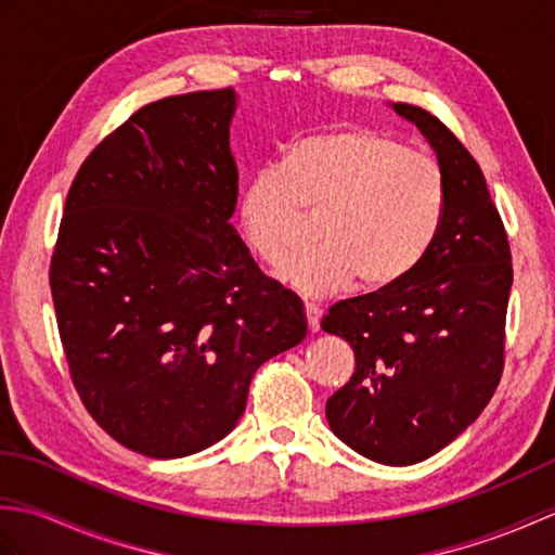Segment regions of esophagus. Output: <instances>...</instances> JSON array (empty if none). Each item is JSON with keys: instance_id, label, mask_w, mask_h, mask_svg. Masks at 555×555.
I'll use <instances>...</instances> for the list:
<instances>
[{"instance_id": "esophagus-1", "label": "esophagus", "mask_w": 555, "mask_h": 555, "mask_svg": "<svg viewBox=\"0 0 555 555\" xmlns=\"http://www.w3.org/2000/svg\"><path fill=\"white\" fill-rule=\"evenodd\" d=\"M305 317H308V328L310 334H317L320 332V320H322V310L317 308V305H305Z\"/></svg>"}]
</instances>
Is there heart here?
<instances>
[{"label": "heart", "instance_id": "obj_1", "mask_svg": "<svg viewBox=\"0 0 555 555\" xmlns=\"http://www.w3.org/2000/svg\"><path fill=\"white\" fill-rule=\"evenodd\" d=\"M446 211V176L427 152L374 128H336L293 143L279 167L250 176L238 197L253 255L279 267L298 245L305 215L314 245L284 269L288 286L326 296L398 284L427 255Z\"/></svg>", "mask_w": 555, "mask_h": 555}]
</instances>
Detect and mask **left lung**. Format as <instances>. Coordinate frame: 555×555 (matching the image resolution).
Listing matches in <instances>:
<instances>
[{
  "instance_id": "1",
  "label": "left lung",
  "mask_w": 555,
  "mask_h": 555,
  "mask_svg": "<svg viewBox=\"0 0 555 555\" xmlns=\"http://www.w3.org/2000/svg\"><path fill=\"white\" fill-rule=\"evenodd\" d=\"M393 109L429 140L446 176L441 229L398 284L332 305L322 328L356 372L326 400L328 427L384 465L439 453L487 408L505 364L511 245L479 164L434 114Z\"/></svg>"
}]
</instances>
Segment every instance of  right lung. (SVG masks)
<instances>
[{"instance_id":"add662e5","label":"right lung","mask_w":555,"mask_h":555,"mask_svg":"<svg viewBox=\"0 0 555 555\" xmlns=\"http://www.w3.org/2000/svg\"><path fill=\"white\" fill-rule=\"evenodd\" d=\"M231 88L145 104L80 164L50 288L82 405L121 446L183 457L241 420L262 362L308 334L229 223Z\"/></svg>"}]
</instances>
